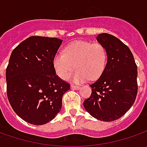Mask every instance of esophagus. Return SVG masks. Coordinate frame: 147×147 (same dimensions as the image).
I'll list each match as a JSON object with an SVG mask.
<instances>
[{"label":"esophagus","mask_w":147,"mask_h":147,"mask_svg":"<svg viewBox=\"0 0 147 147\" xmlns=\"http://www.w3.org/2000/svg\"><path fill=\"white\" fill-rule=\"evenodd\" d=\"M71 88L72 89H75V90H78L80 87H78V86H75V85H73V84H71Z\"/></svg>","instance_id":"esophagus-1"}]
</instances>
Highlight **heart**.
<instances>
[{
    "mask_svg": "<svg viewBox=\"0 0 147 147\" xmlns=\"http://www.w3.org/2000/svg\"><path fill=\"white\" fill-rule=\"evenodd\" d=\"M107 63V51L100 43L88 41H75L65 48L64 53L56 54L53 66L58 76L66 80L71 77L74 82H83L88 79L95 80L100 76Z\"/></svg>",
    "mask_w": 147,
    "mask_h": 147,
    "instance_id": "obj_1",
    "label": "heart"
}]
</instances>
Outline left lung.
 <instances>
[{
  "mask_svg": "<svg viewBox=\"0 0 147 147\" xmlns=\"http://www.w3.org/2000/svg\"><path fill=\"white\" fill-rule=\"evenodd\" d=\"M97 42L107 51L102 74L91 84L92 94L83 101L85 110L101 121L116 120L129 110L138 94V67L130 49L117 37L100 33Z\"/></svg>",
  "mask_w": 147,
  "mask_h": 147,
  "instance_id": "8db88e82",
  "label": "left lung"
}]
</instances>
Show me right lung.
<instances>
[{"label": "right lung", "mask_w": 147, "mask_h": 147, "mask_svg": "<svg viewBox=\"0 0 147 147\" xmlns=\"http://www.w3.org/2000/svg\"><path fill=\"white\" fill-rule=\"evenodd\" d=\"M62 43L56 37L32 36L10 55L6 72L9 102L22 119L45 124L59 112L63 95L70 89L53 66V58Z\"/></svg>", "instance_id": "1"}]
</instances>
